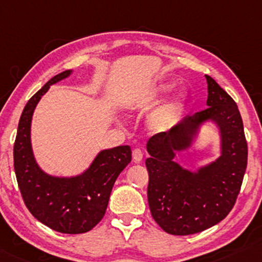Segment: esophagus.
<instances>
[{
	"label": "esophagus",
	"instance_id": "34e87169",
	"mask_svg": "<svg viewBox=\"0 0 262 262\" xmlns=\"http://www.w3.org/2000/svg\"><path fill=\"white\" fill-rule=\"evenodd\" d=\"M142 158H143V153L141 149L140 148L133 149V160H134V163H140V161L142 160Z\"/></svg>",
	"mask_w": 262,
	"mask_h": 262
}]
</instances>
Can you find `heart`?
Segmentation results:
<instances>
[{
    "label": "heart",
    "instance_id": "1",
    "mask_svg": "<svg viewBox=\"0 0 262 262\" xmlns=\"http://www.w3.org/2000/svg\"><path fill=\"white\" fill-rule=\"evenodd\" d=\"M167 90L168 86L164 85L160 89V93H165V91ZM184 105H185V95L180 94L177 96L173 101L167 103V104L157 114L156 117H154V123H156V126L158 128H164L168 126L169 123H172L173 121L178 117L179 114L182 113Z\"/></svg>",
    "mask_w": 262,
    "mask_h": 262
}]
</instances>
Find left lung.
Masks as SVG:
<instances>
[{
	"label": "left lung",
	"mask_w": 262,
	"mask_h": 262,
	"mask_svg": "<svg viewBox=\"0 0 262 262\" xmlns=\"http://www.w3.org/2000/svg\"><path fill=\"white\" fill-rule=\"evenodd\" d=\"M208 108L187 115L167 133L147 142L149 180L147 197L153 219L171 235H191L227 217L240 193L247 168L248 147L236 103L210 76ZM211 118L223 135V156L197 173L172 161L177 150L189 144L198 126Z\"/></svg>",
	"instance_id": "8db88e82"
}]
</instances>
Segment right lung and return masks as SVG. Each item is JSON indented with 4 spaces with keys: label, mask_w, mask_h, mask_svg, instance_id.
Segmentation results:
<instances>
[{
    "label": "right lung",
    "mask_w": 262,
    "mask_h": 262,
    "mask_svg": "<svg viewBox=\"0 0 262 262\" xmlns=\"http://www.w3.org/2000/svg\"><path fill=\"white\" fill-rule=\"evenodd\" d=\"M72 70L51 78L33 95L21 114L14 143V169L22 200L39 222L62 234H83L104 216L117 177L132 160L129 146L102 150L86 172L75 178H57L36 165L31 147V121L35 105L50 85Z\"/></svg>",
    "instance_id": "obj_1"
}]
</instances>
